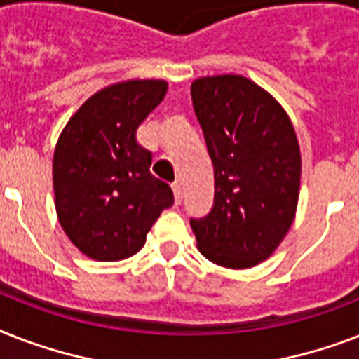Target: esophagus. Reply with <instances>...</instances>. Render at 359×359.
Instances as JSON below:
<instances>
[{
    "label": "esophagus",
    "mask_w": 359,
    "mask_h": 359,
    "mask_svg": "<svg viewBox=\"0 0 359 359\" xmlns=\"http://www.w3.org/2000/svg\"><path fill=\"white\" fill-rule=\"evenodd\" d=\"M173 194H175V201L177 203L182 201V184H180V182H173Z\"/></svg>",
    "instance_id": "obj_1"
}]
</instances>
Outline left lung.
I'll list each match as a JSON object with an SVG mask.
<instances>
[{"mask_svg":"<svg viewBox=\"0 0 359 359\" xmlns=\"http://www.w3.org/2000/svg\"><path fill=\"white\" fill-rule=\"evenodd\" d=\"M191 102L214 165L212 210L190 219L197 248L219 266H255L294 219L302 158L292 123L244 76L199 78Z\"/></svg>","mask_w":359,"mask_h":359,"instance_id":"8db88e82","label":"left lung"}]
</instances>
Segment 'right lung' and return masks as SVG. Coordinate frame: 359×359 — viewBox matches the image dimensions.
<instances>
[{"label":"right lung","mask_w":359,"mask_h":359,"mask_svg":"<svg viewBox=\"0 0 359 359\" xmlns=\"http://www.w3.org/2000/svg\"><path fill=\"white\" fill-rule=\"evenodd\" d=\"M168 91L163 80H130L95 93L59 135L53 194L70 242L97 261H121L143 248L173 191L151 173L152 154L135 132Z\"/></svg>","instance_id":"right-lung-1"}]
</instances>
